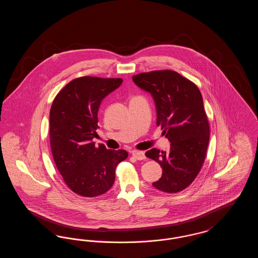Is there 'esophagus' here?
Instances as JSON below:
<instances>
[{
  "mask_svg": "<svg viewBox=\"0 0 258 258\" xmlns=\"http://www.w3.org/2000/svg\"><path fill=\"white\" fill-rule=\"evenodd\" d=\"M132 155H133V157L135 158L136 160H142L146 159L145 154H144L143 152H140V151H134V152L132 153Z\"/></svg>",
  "mask_w": 258,
  "mask_h": 258,
  "instance_id": "1",
  "label": "esophagus"
}]
</instances>
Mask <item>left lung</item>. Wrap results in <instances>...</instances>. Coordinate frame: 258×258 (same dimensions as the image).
Listing matches in <instances>:
<instances>
[{"instance_id":"left-lung-1","label":"left lung","mask_w":258,"mask_h":258,"mask_svg":"<svg viewBox=\"0 0 258 258\" xmlns=\"http://www.w3.org/2000/svg\"><path fill=\"white\" fill-rule=\"evenodd\" d=\"M133 80L153 96L157 125L171 142L168 151L154 148L145 154L162 168L153 185L167 194L182 191L201 170L208 148L210 125L201 93L192 81L170 70L136 74Z\"/></svg>"}]
</instances>
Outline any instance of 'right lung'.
Returning <instances> with one entry per match:
<instances>
[{"label":"right lung","mask_w":258,"mask_h":258,"mask_svg":"<svg viewBox=\"0 0 258 258\" xmlns=\"http://www.w3.org/2000/svg\"><path fill=\"white\" fill-rule=\"evenodd\" d=\"M122 82V78L78 77L61 89L51 105L52 156L62 180L78 196L105 194L114 184L116 166L128 156L123 149L107 150L92 142L98 135L101 100Z\"/></svg>","instance_id":"obj_1"}]
</instances>
